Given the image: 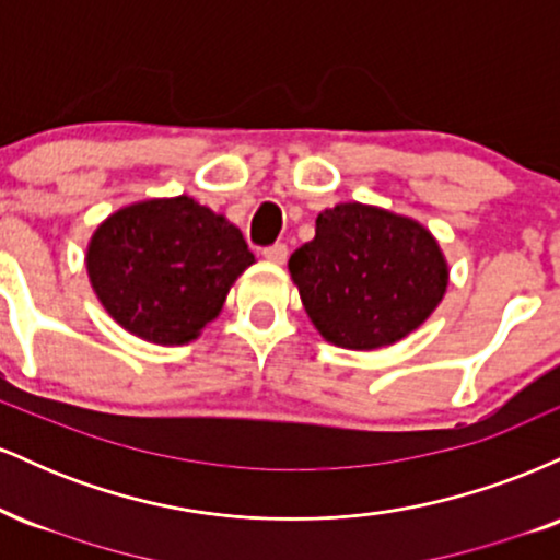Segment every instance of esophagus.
Here are the masks:
<instances>
[{
    "label": "esophagus",
    "instance_id": "34e87169",
    "mask_svg": "<svg viewBox=\"0 0 560 560\" xmlns=\"http://www.w3.org/2000/svg\"><path fill=\"white\" fill-rule=\"evenodd\" d=\"M287 255H289L287 244H273V247L262 249V258H266L268 262H273V266H284Z\"/></svg>",
    "mask_w": 560,
    "mask_h": 560
}]
</instances>
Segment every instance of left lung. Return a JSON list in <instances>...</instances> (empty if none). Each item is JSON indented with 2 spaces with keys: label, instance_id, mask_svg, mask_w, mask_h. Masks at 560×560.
Wrapping results in <instances>:
<instances>
[{
  "label": "left lung",
  "instance_id": "obj_1",
  "mask_svg": "<svg viewBox=\"0 0 560 560\" xmlns=\"http://www.w3.org/2000/svg\"><path fill=\"white\" fill-rule=\"evenodd\" d=\"M289 273L320 337L358 352L413 334L450 284L447 258L432 231L365 202L320 210L316 236L294 249Z\"/></svg>",
  "mask_w": 560,
  "mask_h": 560
}]
</instances>
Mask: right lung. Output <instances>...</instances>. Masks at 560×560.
<instances>
[{
	"label": "right lung",
	"mask_w": 560,
	"mask_h": 560,
	"mask_svg": "<svg viewBox=\"0 0 560 560\" xmlns=\"http://www.w3.org/2000/svg\"><path fill=\"white\" fill-rule=\"evenodd\" d=\"M253 262L242 231L189 195L124 205L86 244L89 284L107 316L163 347L197 339Z\"/></svg>",
	"instance_id": "right-lung-1"
}]
</instances>
